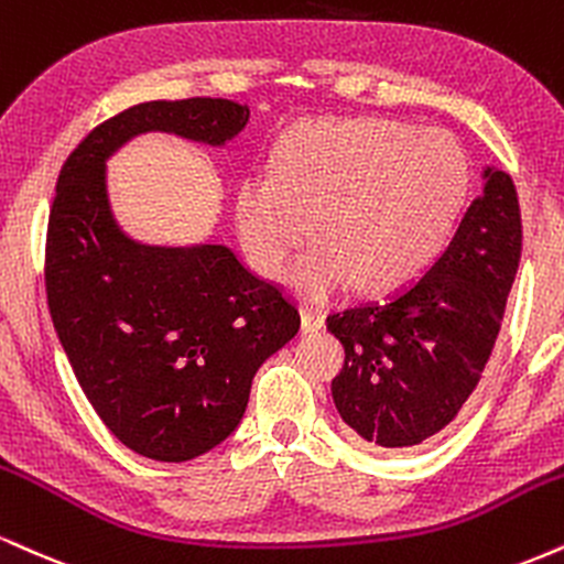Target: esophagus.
Segmentation results:
<instances>
[{
	"mask_svg": "<svg viewBox=\"0 0 564 564\" xmlns=\"http://www.w3.org/2000/svg\"><path fill=\"white\" fill-rule=\"evenodd\" d=\"M325 325V312L317 310V307H310V304H304L302 307V330L304 334H310V330H321Z\"/></svg>",
	"mask_w": 564,
	"mask_h": 564,
	"instance_id": "esophagus-1",
	"label": "esophagus"
}]
</instances>
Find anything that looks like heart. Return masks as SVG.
<instances>
[{"label":"heart","instance_id":"1","mask_svg":"<svg viewBox=\"0 0 564 564\" xmlns=\"http://www.w3.org/2000/svg\"><path fill=\"white\" fill-rule=\"evenodd\" d=\"M470 171L452 135L383 118L312 120L286 133L268 173L236 192L247 260L278 278L315 220L321 241L289 268L307 300L351 283L389 291L415 281L449 241Z\"/></svg>","mask_w":564,"mask_h":564}]
</instances>
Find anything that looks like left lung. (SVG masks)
Instances as JSON below:
<instances>
[{
	"label": "left lung",
	"mask_w": 564,
	"mask_h": 564,
	"mask_svg": "<svg viewBox=\"0 0 564 564\" xmlns=\"http://www.w3.org/2000/svg\"><path fill=\"white\" fill-rule=\"evenodd\" d=\"M486 186L429 273L383 302L328 315L344 344L330 383L338 415L381 449L425 444L457 417L497 344L522 252L520 202L507 173Z\"/></svg>",
	"instance_id": "left-lung-1"
}]
</instances>
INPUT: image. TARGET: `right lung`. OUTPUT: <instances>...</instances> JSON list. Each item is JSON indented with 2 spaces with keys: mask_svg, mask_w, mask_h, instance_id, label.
<instances>
[{
  "mask_svg": "<svg viewBox=\"0 0 564 564\" xmlns=\"http://www.w3.org/2000/svg\"><path fill=\"white\" fill-rule=\"evenodd\" d=\"M249 107L192 97L144 101L73 149L46 226L50 315L80 389L128 449L186 463L226 441L260 365L300 330V310L220 243L144 247L118 228L105 160L131 135L165 131L220 147Z\"/></svg>",
  "mask_w": 564,
  "mask_h": 564,
  "instance_id": "right-lung-1",
  "label": "right lung"
}]
</instances>
